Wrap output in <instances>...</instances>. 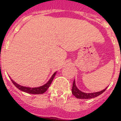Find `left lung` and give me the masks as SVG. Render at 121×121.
I'll return each instance as SVG.
<instances>
[{
  "mask_svg": "<svg viewBox=\"0 0 121 121\" xmlns=\"http://www.w3.org/2000/svg\"><path fill=\"white\" fill-rule=\"evenodd\" d=\"M106 88L104 89L103 90L100 91V92H94V93H85V92H83L82 91H80L79 89H78V88L76 86L75 82L74 80L73 83L72 92L73 95L75 97H76V98H77V99H88L95 98L96 97H97V96L100 95V94H102L106 90Z\"/></svg>",
  "mask_w": 121,
  "mask_h": 121,
  "instance_id": "8db88e82",
  "label": "left lung"
}]
</instances>
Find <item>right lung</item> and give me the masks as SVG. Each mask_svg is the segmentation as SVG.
<instances>
[{
  "label": "right lung",
  "mask_w": 121,
  "mask_h": 121,
  "mask_svg": "<svg viewBox=\"0 0 121 121\" xmlns=\"http://www.w3.org/2000/svg\"><path fill=\"white\" fill-rule=\"evenodd\" d=\"M56 73V72H55V73H54V74L52 75L51 78L49 80V81H48L46 84H44V85H43V86H39V87H35V88H30V87H26V86H21V85L17 84V83L15 82H14V80H12V79H11V81H12V82L13 83V84H14L18 89H19L20 90H21L22 92H26V93H29V94H41L44 93V92L47 90L48 88H49L51 82H52V81L53 80V78L55 77Z\"/></svg>",
  "instance_id": "1"
}]
</instances>
